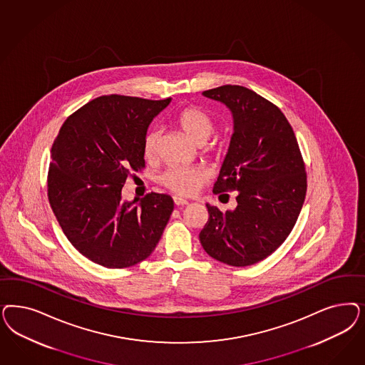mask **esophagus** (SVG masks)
Wrapping results in <instances>:
<instances>
[{
    "label": "esophagus",
    "mask_w": 365,
    "mask_h": 365,
    "mask_svg": "<svg viewBox=\"0 0 365 365\" xmlns=\"http://www.w3.org/2000/svg\"><path fill=\"white\" fill-rule=\"evenodd\" d=\"M173 201H175V204H176L177 207L188 205V200H185V199H181V197H178V196H175V197H173Z\"/></svg>",
    "instance_id": "obj_1"
}]
</instances>
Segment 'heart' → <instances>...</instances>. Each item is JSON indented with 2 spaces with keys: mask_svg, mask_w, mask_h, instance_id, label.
<instances>
[{
  "mask_svg": "<svg viewBox=\"0 0 365 365\" xmlns=\"http://www.w3.org/2000/svg\"><path fill=\"white\" fill-rule=\"evenodd\" d=\"M177 125L197 145L205 143L213 131L210 115L196 107H187L177 113ZM160 130H149L143 138V157L152 161L158 153ZM207 173L196 166H172L160 177V182L172 192L181 196H190L205 182Z\"/></svg>",
  "mask_w": 365,
  "mask_h": 365,
  "instance_id": "heart-1",
  "label": "heart"
}]
</instances>
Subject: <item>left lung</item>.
<instances>
[{
    "label": "left lung",
    "instance_id": "8db88e82",
    "mask_svg": "<svg viewBox=\"0 0 365 365\" xmlns=\"http://www.w3.org/2000/svg\"><path fill=\"white\" fill-rule=\"evenodd\" d=\"M202 95L232 114L234 133L213 192L236 190L237 205L223 213L205 204L201 246L222 263L251 266L292 232L305 201V165L289 120L267 99L231 84Z\"/></svg>",
    "mask_w": 365,
    "mask_h": 365
}]
</instances>
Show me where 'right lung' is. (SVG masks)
<instances>
[{"label": "right lung", "mask_w": 365, "mask_h": 365, "mask_svg": "<svg viewBox=\"0 0 365 365\" xmlns=\"http://www.w3.org/2000/svg\"><path fill=\"white\" fill-rule=\"evenodd\" d=\"M170 98L105 95L63 123L51 149L48 199L60 227L86 258L107 269L150 257L175 204L149 193L138 205L122 200L130 170L145 166L143 138Z\"/></svg>", "instance_id": "add662e5"}]
</instances>
